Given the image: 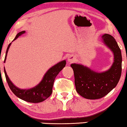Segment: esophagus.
I'll list each match as a JSON object with an SVG mask.
<instances>
[{
	"mask_svg": "<svg viewBox=\"0 0 127 127\" xmlns=\"http://www.w3.org/2000/svg\"><path fill=\"white\" fill-rule=\"evenodd\" d=\"M74 57L72 56V55H70V56H69L68 58H67V61H68L69 62H73L74 61Z\"/></svg>",
	"mask_w": 127,
	"mask_h": 127,
	"instance_id": "obj_1",
	"label": "esophagus"
}]
</instances>
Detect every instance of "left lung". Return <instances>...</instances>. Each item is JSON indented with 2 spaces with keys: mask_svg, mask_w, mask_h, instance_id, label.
<instances>
[{
  "mask_svg": "<svg viewBox=\"0 0 127 127\" xmlns=\"http://www.w3.org/2000/svg\"><path fill=\"white\" fill-rule=\"evenodd\" d=\"M103 43L114 54V62L110 69L98 73L80 64H72L76 90L81 96L96 99L105 96L117 86L122 70V56L120 48L114 38L109 34L102 36Z\"/></svg>",
  "mask_w": 127,
  "mask_h": 127,
  "instance_id": "left-lung-1",
  "label": "left lung"
}]
</instances>
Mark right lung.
<instances>
[{
    "label": "right lung",
    "instance_id": "obj_1",
    "mask_svg": "<svg viewBox=\"0 0 127 127\" xmlns=\"http://www.w3.org/2000/svg\"><path fill=\"white\" fill-rule=\"evenodd\" d=\"M25 33V31H24L19 32L15 36L13 41ZM11 44V43H10L8 46L7 48L4 63L6 62L7 55L8 49H9ZM65 65L66 61L64 60L53 66L49 70H48L46 73L44 74L43 80L39 84H37L34 87L28 90L20 89V88L17 87L10 81L7 74L6 73L4 67V71L7 82L8 83L10 90L17 97L25 100V101L31 102V103H39V102L44 101L51 95L52 92H53L54 82L55 77L58 75L59 73L62 70V69L65 66Z\"/></svg>",
    "mask_w": 127,
    "mask_h": 127
}]
</instances>
